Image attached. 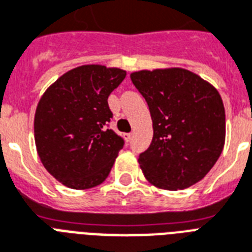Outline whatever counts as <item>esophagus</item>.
I'll return each instance as SVG.
<instances>
[{
	"instance_id": "34e87169",
	"label": "esophagus",
	"mask_w": 252,
	"mask_h": 252,
	"mask_svg": "<svg viewBox=\"0 0 252 252\" xmlns=\"http://www.w3.org/2000/svg\"><path fill=\"white\" fill-rule=\"evenodd\" d=\"M132 138V134L131 132H128V134H125V139H126V142H130Z\"/></svg>"
}]
</instances>
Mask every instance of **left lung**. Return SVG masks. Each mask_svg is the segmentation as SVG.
I'll list each match as a JSON object with an SVG mask.
<instances>
[{
    "label": "left lung",
    "instance_id": "1",
    "mask_svg": "<svg viewBox=\"0 0 252 252\" xmlns=\"http://www.w3.org/2000/svg\"><path fill=\"white\" fill-rule=\"evenodd\" d=\"M150 108L154 138L138 162L162 190L192 186L207 176L225 144V109L212 84L182 67L130 74Z\"/></svg>",
    "mask_w": 252,
    "mask_h": 252
}]
</instances>
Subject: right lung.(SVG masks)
<instances>
[{"instance_id":"right-lung-1","label":"right lung","mask_w":252,"mask_h":252,"mask_svg":"<svg viewBox=\"0 0 252 252\" xmlns=\"http://www.w3.org/2000/svg\"><path fill=\"white\" fill-rule=\"evenodd\" d=\"M126 71L104 65L69 70L46 88L36 108L33 130L44 168L74 190L97 186L109 176L124 139L106 127L108 97Z\"/></svg>"}]
</instances>
